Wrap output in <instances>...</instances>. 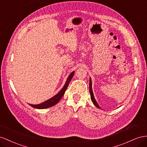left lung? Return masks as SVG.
<instances>
[{
	"mask_svg": "<svg viewBox=\"0 0 147 147\" xmlns=\"http://www.w3.org/2000/svg\"><path fill=\"white\" fill-rule=\"evenodd\" d=\"M89 92H90V98L92 102L98 108H100V107H99L98 104L97 103V102H96V100L94 98V95L93 94V92H92V81H91V79L90 78V82H89Z\"/></svg>",
	"mask_w": 147,
	"mask_h": 147,
	"instance_id": "left-lung-1",
	"label": "left lung"
}]
</instances>
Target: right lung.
<instances>
[{
    "mask_svg": "<svg viewBox=\"0 0 147 147\" xmlns=\"http://www.w3.org/2000/svg\"><path fill=\"white\" fill-rule=\"evenodd\" d=\"M74 74V71L71 73L70 74V75L69 76L68 78L67 79V81L65 83V84L64 86V87L62 88L61 90L58 92V93L55 95L54 97H53L52 98H50L49 100H47V101H45L43 103H42L40 104H38V105H31L29 104V105L31 106L32 107L34 108H37V109H44V108H47L49 107H51L53 105H55V104H57L58 102L60 101V100L61 98V97L63 96V95L65 94V92L68 87L69 84L71 80V79L73 78V76Z\"/></svg>",
    "mask_w": 147,
    "mask_h": 147,
    "instance_id": "1",
    "label": "right lung"
}]
</instances>
